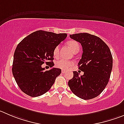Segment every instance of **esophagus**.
<instances>
[{
    "label": "esophagus",
    "instance_id": "34e87169",
    "mask_svg": "<svg viewBox=\"0 0 124 124\" xmlns=\"http://www.w3.org/2000/svg\"><path fill=\"white\" fill-rule=\"evenodd\" d=\"M65 72V70H62V73H64Z\"/></svg>",
    "mask_w": 124,
    "mask_h": 124
}]
</instances>
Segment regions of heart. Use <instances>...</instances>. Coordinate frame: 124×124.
<instances>
[{"label": "heart", "instance_id": "b5f03b06", "mask_svg": "<svg viewBox=\"0 0 124 124\" xmlns=\"http://www.w3.org/2000/svg\"><path fill=\"white\" fill-rule=\"evenodd\" d=\"M67 45L74 53H78L80 49V46L77 41L75 40H70L67 42ZM59 55V46H57L53 51V55L54 57H57ZM74 64V62L71 61L60 59L55 62V65L62 69H67Z\"/></svg>", "mask_w": 124, "mask_h": 124}]
</instances>
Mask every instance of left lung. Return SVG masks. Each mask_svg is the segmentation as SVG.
Here are the masks:
<instances>
[{
    "mask_svg": "<svg viewBox=\"0 0 124 124\" xmlns=\"http://www.w3.org/2000/svg\"><path fill=\"white\" fill-rule=\"evenodd\" d=\"M83 47V54L78 63L84 72L79 76L73 71V77L68 84L71 92L84 100L97 97L106 87L113 68V57L108 45L100 38L87 33L70 35Z\"/></svg>",
    "mask_w": 124,
    "mask_h": 124,
    "instance_id": "left-lung-1",
    "label": "left lung"
}]
</instances>
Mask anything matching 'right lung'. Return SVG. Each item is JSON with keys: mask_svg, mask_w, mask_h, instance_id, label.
<instances>
[{"mask_svg": "<svg viewBox=\"0 0 124 124\" xmlns=\"http://www.w3.org/2000/svg\"><path fill=\"white\" fill-rule=\"evenodd\" d=\"M67 37V33L37 31L24 38L15 49L12 73L19 88L25 94L39 97L48 92L61 70L45 71L44 63L54 66L53 51Z\"/></svg>", "mask_w": 124, "mask_h": 124, "instance_id": "1", "label": "right lung"}]
</instances>
